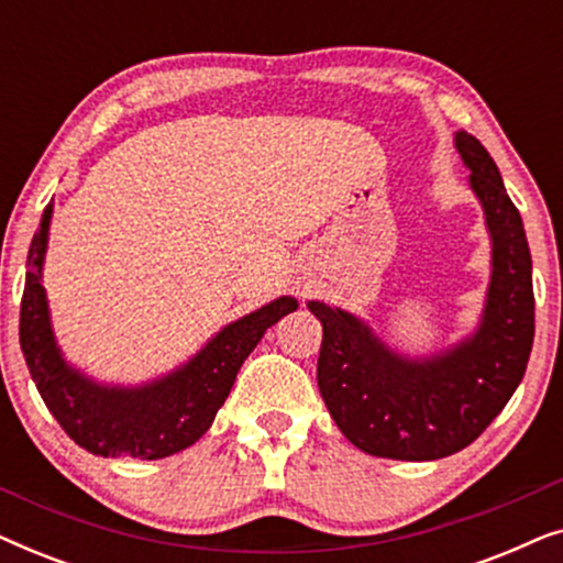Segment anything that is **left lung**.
I'll return each mask as SVG.
<instances>
[{
  "label": "left lung",
  "mask_w": 563,
  "mask_h": 563,
  "mask_svg": "<svg viewBox=\"0 0 563 563\" xmlns=\"http://www.w3.org/2000/svg\"><path fill=\"white\" fill-rule=\"evenodd\" d=\"M456 148L492 233L479 330L441 356L410 361L353 314L307 305L322 322L320 395L341 433L372 456L433 461L466 449L503 412L533 349V276L520 212L487 148L468 133H456Z\"/></svg>",
  "instance_id": "obj_1"
}]
</instances>
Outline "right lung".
Listing matches in <instances>:
<instances>
[{
    "mask_svg": "<svg viewBox=\"0 0 563 563\" xmlns=\"http://www.w3.org/2000/svg\"><path fill=\"white\" fill-rule=\"evenodd\" d=\"M53 205L27 253L25 291L20 302V349L43 402L66 435L95 456L164 459L189 449L212 426L243 361L264 338L266 328L297 310V299L272 305L222 328L187 366L137 389L99 387L66 366L53 341L41 266L48 245Z\"/></svg>",
    "mask_w": 563,
    "mask_h": 563,
    "instance_id": "right-lung-1",
    "label": "right lung"
}]
</instances>
